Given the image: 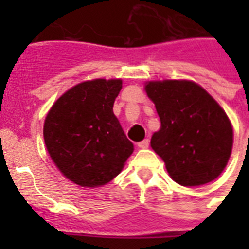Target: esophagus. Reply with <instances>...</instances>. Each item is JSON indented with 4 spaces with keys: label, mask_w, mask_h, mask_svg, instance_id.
Masks as SVG:
<instances>
[{
    "label": "esophagus",
    "mask_w": 249,
    "mask_h": 249,
    "mask_svg": "<svg viewBox=\"0 0 249 249\" xmlns=\"http://www.w3.org/2000/svg\"><path fill=\"white\" fill-rule=\"evenodd\" d=\"M148 146H150V141L148 140H143L142 142H140V143H138V147L140 148H147Z\"/></svg>",
    "instance_id": "1"
}]
</instances>
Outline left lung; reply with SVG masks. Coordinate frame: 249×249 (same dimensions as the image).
<instances>
[{"instance_id":"obj_1","label":"left lung","mask_w":249,"mask_h":249,"mask_svg":"<svg viewBox=\"0 0 249 249\" xmlns=\"http://www.w3.org/2000/svg\"><path fill=\"white\" fill-rule=\"evenodd\" d=\"M146 93L161 121L151 147L173 181L199 186L218 177L232 148L231 124L220 105L201 86L186 80L151 81Z\"/></svg>"}]
</instances>
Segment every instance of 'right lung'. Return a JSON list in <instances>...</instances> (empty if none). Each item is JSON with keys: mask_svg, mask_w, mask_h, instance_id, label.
<instances>
[{"mask_svg": "<svg viewBox=\"0 0 249 249\" xmlns=\"http://www.w3.org/2000/svg\"><path fill=\"white\" fill-rule=\"evenodd\" d=\"M121 85V80L103 79L79 84L54 103L45 119L49 154L76 185H105L120 173L134 150L112 111Z\"/></svg>", "mask_w": 249, "mask_h": 249, "instance_id": "obj_1", "label": "right lung"}]
</instances>
